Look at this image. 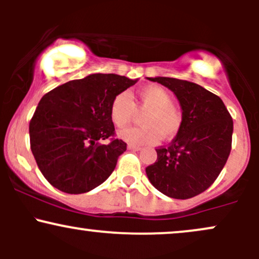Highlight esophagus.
I'll list each match as a JSON object with an SVG mask.
<instances>
[{"instance_id": "34e87169", "label": "esophagus", "mask_w": 259, "mask_h": 259, "mask_svg": "<svg viewBox=\"0 0 259 259\" xmlns=\"http://www.w3.org/2000/svg\"><path fill=\"white\" fill-rule=\"evenodd\" d=\"M127 148L132 151H140L141 150V147L140 146H136V145H127Z\"/></svg>"}]
</instances>
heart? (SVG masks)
Returning <instances> with one entry per match:
<instances>
[{
	"instance_id": "heart-1",
	"label": "heart",
	"mask_w": 259,
	"mask_h": 259,
	"mask_svg": "<svg viewBox=\"0 0 259 259\" xmlns=\"http://www.w3.org/2000/svg\"><path fill=\"white\" fill-rule=\"evenodd\" d=\"M139 111L142 114V126L129 127L119 133L124 141L133 145L153 144L162 139H171L183 125V111L171 102L170 94L158 85H147L136 92L133 102L126 92H119L113 97L109 106V115L115 126L125 127L132 123Z\"/></svg>"
}]
</instances>
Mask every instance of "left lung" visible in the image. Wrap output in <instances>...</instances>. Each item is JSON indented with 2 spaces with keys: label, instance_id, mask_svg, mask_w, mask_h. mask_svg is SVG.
I'll use <instances>...</instances> for the list:
<instances>
[{
  "label": "left lung",
  "instance_id": "left-lung-1",
  "mask_svg": "<svg viewBox=\"0 0 259 259\" xmlns=\"http://www.w3.org/2000/svg\"><path fill=\"white\" fill-rule=\"evenodd\" d=\"M175 94L183 109V125L168 147H157V160L146 168L151 184L178 200L202 194L227 163L233 141V118L217 95L195 82L148 78Z\"/></svg>",
  "mask_w": 259,
  "mask_h": 259
}]
</instances>
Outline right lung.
<instances>
[{
	"label": "right lung",
	"instance_id": "obj_1",
	"mask_svg": "<svg viewBox=\"0 0 259 259\" xmlns=\"http://www.w3.org/2000/svg\"><path fill=\"white\" fill-rule=\"evenodd\" d=\"M138 80L91 74L45 94L30 124V148L46 180L65 194H84L112 174L126 144L115 138L113 97ZM109 139L108 144L99 142Z\"/></svg>",
	"mask_w": 259,
	"mask_h": 259
}]
</instances>
